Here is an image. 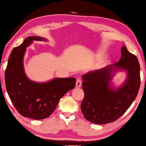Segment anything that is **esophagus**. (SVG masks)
<instances>
[{"mask_svg":"<svg viewBox=\"0 0 146 146\" xmlns=\"http://www.w3.org/2000/svg\"><path fill=\"white\" fill-rule=\"evenodd\" d=\"M82 86V81L80 78H78L76 80V88H80Z\"/></svg>","mask_w":146,"mask_h":146,"instance_id":"1","label":"esophagus"}]
</instances>
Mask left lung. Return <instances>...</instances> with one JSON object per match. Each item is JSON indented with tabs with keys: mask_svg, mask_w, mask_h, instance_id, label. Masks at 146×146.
Returning a JSON list of instances; mask_svg holds the SVG:
<instances>
[{
	"mask_svg": "<svg viewBox=\"0 0 146 146\" xmlns=\"http://www.w3.org/2000/svg\"><path fill=\"white\" fill-rule=\"evenodd\" d=\"M118 62L88 72L82 76L84 98L81 110L85 118L96 124L115 121L135 100L140 86V66L135 55L123 46ZM119 72L126 78L119 87L111 82Z\"/></svg>",
	"mask_w": 146,
	"mask_h": 146,
	"instance_id": "left-lung-1",
	"label": "left lung"
}]
</instances>
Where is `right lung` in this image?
<instances>
[{
	"label": "right lung",
	"instance_id": "add662e5",
	"mask_svg": "<svg viewBox=\"0 0 146 146\" xmlns=\"http://www.w3.org/2000/svg\"><path fill=\"white\" fill-rule=\"evenodd\" d=\"M47 40L40 36L27 38L12 50L5 70L6 88L14 106L24 117L34 119L50 116L61 98L74 88L76 82L74 78H54L44 82L29 78L24 67L27 48L34 41Z\"/></svg>",
	"mask_w": 146,
	"mask_h": 146
}]
</instances>
